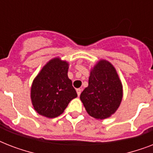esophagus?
<instances>
[{"instance_id":"34e87169","label":"esophagus","mask_w":153,"mask_h":153,"mask_svg":"<svg viewBox=\"0 0 153 153\" xmlns=\"http://www.w3.org/2000/svg\"><path fill=\"white\" fill-rule=\"evenodd\" d=\"M76 91H77V94H78V96H79L81 94V92H82V89L79 88V89H76Z\"/></svg>"}]
</instances>
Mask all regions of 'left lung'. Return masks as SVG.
<instances>
[{"instance_id":"obj_1","label":"left lung","mask_w":153,"mask_h":153,"mask_svg":"<svg viewBox=\"0 0 153 153\" xmlns=\"http://www.w3.org/2000/svg\"><path fill=\"white\" fill-rule=\"evenodd\" d=\"M80 99L89 115L96 119L107 118L116 112L122 99V85L110 62L101 60L94 66Z\"/></svg>"}]
</instances>
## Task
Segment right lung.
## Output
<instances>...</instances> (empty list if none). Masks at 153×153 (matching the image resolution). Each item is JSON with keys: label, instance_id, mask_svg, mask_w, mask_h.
<instances>
[{"label": "right lung", "instance_id": "right-lung-1", "mask_svg": "<svg viewBox=\"0 0 153 153\" xmlns=\"http://www.w3.org/2000/svg\"><path fill=\"white\" fill-rule=\"evenodd\" d=\"M67 71L68 63L55 58L43 67L34 79L31 98L38 114L49 118L56 117L78 96Z\"/></svg>", "mask_w": 153, "mask_h": 153}]
</instances>
